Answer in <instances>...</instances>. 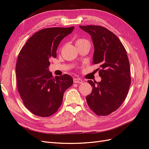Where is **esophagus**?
<instances>
[{
  "mask_svg": "<svg viewBox=\"0 0 149 149\" xmlns=\"http://www.w3.org/2000/svg\"><path fill=\"white\" fill-rule=\"evenodd\" d=\"M73 81L74 83H82L83 82V81L80 79V78H74L73 79Z\"/></svg>",
  "mask_w": 149,
  "mask_h": 149,
  "instance_id": "1",
  "label": "esophagus"
}]
</instances>
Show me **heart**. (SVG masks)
<instances>
[{
    "label": "heart",
    "instance_id": "1",
    "mask_svg": "<svg viewBox=\"0 0 149 149\" xmlns=\"http://www.w3.org/2000/svg\"><path fill=\"white\" fill-rule=\"evenodd\" d=\"M85 43H89L87 40H85L83 38H78L76 40V45L78 44H82Z\"/></svg>",
    "mask_w": 149,
    "mask_h": 149
}]
</instances>
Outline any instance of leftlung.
<instances>
[{"mask_svg":"<svg viewBox=\"0 0 149 149\" xmlns=\"http://www.w3.org/2000/svg\"><path fill=\"white\" fill-rule=\"evenodd\" d=\"M91 36L94 51L93 63L101 67L100 82H88L92 92L86 97L88 105L98 116L116 111L127 95L131 82L130 65L125 49L112 31L98 25H79Z\"/></svg>","mask_w":149,"mask_h":149,"instance_id":"left-lung-1","label":"left lung"}]
</instances>
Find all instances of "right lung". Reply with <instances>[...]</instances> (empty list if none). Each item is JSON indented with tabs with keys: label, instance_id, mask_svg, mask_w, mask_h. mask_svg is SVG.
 Segmentation results:
<instances>
[{
	"label": "right lung",
	"instance_id": "add662e5",
	"mask_svg": "<svg viewBox=\"0 0 149 149\" xmlns=\"http://www.w3.org/2000/svg\"><path fill=\"white\" fill-rule=\"evenodd\" d=\"M74 26L44 29L33 34L19 53L15 71L18 91L24 104L36 116L48 117L60 107L66 90L73 79L68 74L53 77L49 58H56L61 40Z\"/></svg>",
	"mask_w": 149,
	"mask_h": 149
}]
</instances>
